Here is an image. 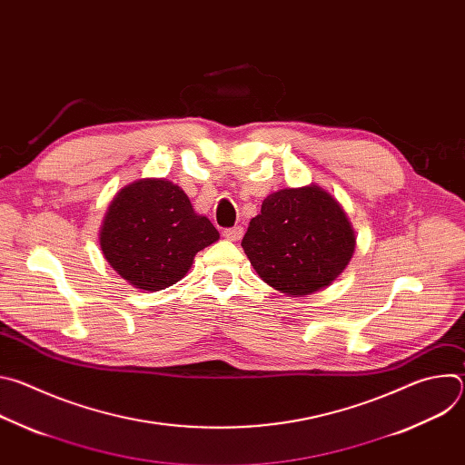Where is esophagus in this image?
<instances>
[{"label":"esophagus","instance_id":"esophagus-1","mask_svg":"<svg viewBox=\"0 0 465 465\" xmlns=\"http://www.w3.org/2000/svg\"><path fill=\"white\" fill-rule=\"evenodd\" d=\"M242 233H244V230L241 228V226H233V228H226L224 232H223V235L228 239V241H241V237H242Z\"/></svg>","mask_w":465,"mask_h":465}]
</instances>
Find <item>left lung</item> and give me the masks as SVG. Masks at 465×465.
I'll use <instances>...</instances> for the list:
<instances>
[{"label":"left lung","mask_w":465,"mask_h":465,"mask_svg":"<svg viewBox=\"0 0 465 465\" xmlns=\"http://www.w3.org/2000/svg\"><path fill=\"white\" fill-rule=\"evenodd\" d=\"M241 246L264 283L305 296L344 272L355 252V232L335 198L311 183L264 198Z\"/></svg>","instance_id":"obj_1"}]
</instances>
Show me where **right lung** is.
<instances>
[{"label":"right lung","instance_id":"right-lung-1","mask_svg":"<svg viewBox=\"0 0 465 465\" xmlns=\"http://www.w3.org/2000/svg\"><path fill=\"white\" fill-rule=\"evenodd\" d=\"M219 239L210 219L196 215L187 194L165 178L124 185L103 219L104 259L130 285L162 291L180 282L196 252Z\"/></svg>","mask_w":465,"mask_h":465}]
</instances>
